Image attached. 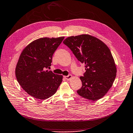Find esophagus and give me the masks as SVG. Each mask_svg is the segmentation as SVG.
<instances>
[{"instance_id":"esophagus-1","label":"esophagus","mask_w":133,"mask_h":133,"mask_svg":"<svg viewBox=\"0 0 133 133\" xmlns=\"http://www.w3.org/2000/svg\"><path fill=\"white\" fill-rule=\"evenodd\" d=\"M72 75H68V76H64V77L66 78V79L67 80H69L70 78H72Z\"/></svg>"}]
</instances>
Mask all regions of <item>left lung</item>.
I'll return each instance as SVG.
<instances>
[{
  "mask_svg": "<svg viewBox=\"0 0 133 133\" xmlns=\"http://www.w3.org/2000/svg\"><path fill=\"white\" fill-rule=\"evenodd\" d=\"M63 43L85 64V72L80 77L82 86L77 93L92 101L102 98L116 77V66L109 48L102 41L86 34L68 37Z\"/></svg>",
  "mask_w": 133,
  "mask_h": 133,
  "instance_id": "obj_1",
  "label": "left lung"
}]
</instances>
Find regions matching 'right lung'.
<instances>
[{"instance_id":"obj_1","label":"right lung","mask_w":133,"mask_h":133,"mask_svg":"<svg viewBox=\"0 0 133 133\" xmlns=\"http://www.w3.org/2000/svg\"><path fill=\"white\" fill-rule=\"evenodd\" d=\"M64 37L42 38L34 41L25 48L15 69L18 82L30 95L39 99L53 96L63 80L49 68L52 56L61 44Z\"/></svg>"}]
</instances>
